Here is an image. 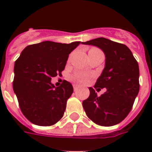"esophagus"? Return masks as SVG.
<instances>
[{
    "label": "esophagus",
    "instance_id": "esophagus-1",
    "mask_svg": "<svg viewBox=\"0 0 152 152\" xmlns=\"http://www.w3.org/2000/svg\"><path fill=\"white\" fill-rule=\"evenodd\" d=\"M73 88H74V90L76 91V90L80 88V86H77V85H73Z\"/></svg>",
    "mask_w": 152,
    "mask_h": 152
}]
</instances>
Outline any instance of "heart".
<instances>
[{
	"label": "heart",
	"mask_w": 152,
	"mask_h": 152,
	"mask_svg": "<svg viewBox=\"0 0 152 152\" xmlns=\"http://www.w3.org/2000/svg\"><path fill=\"white\" fill-rule=\"evenodd\" d=\"M75 79L76 80H79V81H86L87 80V76L85 75H78L75 77Z\"/></svg>",
	"instance_id": "b5f03b06"
}]
</instances>
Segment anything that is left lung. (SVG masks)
Returning a JSON list of instances; mask_svg holds the SVG:
<instances>
[{
	"mask_svg": "<svg viewBox=\"0 0 152 152\" xmlns=\"http://www.w3.org/2000/svg\"><path fill=\"white\" fill-rule=\"evenodd\" d=\"M83 45L99 47L105 54V67L95 83L97 90L106 88L99 97L89 88V98L83 101L87 116L95 124L112 126L121 123L132 109L139 91V68L131 50L125 45L103 37Z\"/></svg>",
	"mask_w": 152,
	"mask_h": 152,
	"instance_id": "obj_1",
	"label": "left lung"
}]
</instances>
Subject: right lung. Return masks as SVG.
Returning a JSON list of instances; mask_svg holds the SVG:
<instances>
[{"mask_svg": "<svg viewBox=\"0 0 152 152\" xmlns=\"http://www.w3.org/2000/svg\"><path fill=\"white\" fill-rule=\"evenodd\" d=\"M80 43L46 40L30 45L15 61L14 92L23 114L32 124L50 126L63 116L73 87L66 80L55 87L51 78L61 75L70 53Z\"/></svg>", "mask_w": 152, "mask_h": 152, "instance_id": "add662e5", "label": "right lung"}]
</instances>
